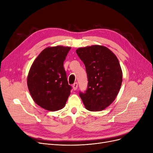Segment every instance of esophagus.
I'll list each match as a JSON object with an SVG mask.
<instances>
[{
  "label": "esophagus",
  "instance_id": "34e87169",
  "mask_svg": "<svg viewBox=\"0 0 153 153\" xmlns=\"http://www.w3.org/2000/svg\"><path fill=\"white\" fill-rule=\"evenodd\" d=\"M77 87H78V84H77V82H75V84H73V88L74 90L76 91L77 89Z\"/></svg>",
  "mask_w": 153,
  "mask_h": 153
}]
</instances>
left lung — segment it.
Returning <instances> with one entry per match:
<instances>
[{
  "mask_svg": "<svg viewBox=\"0 0 153 153\" xmlns=\"http://www.w3.org/2000/svg\"><path fill=\"white\" fill-rule=\"evenodd\" d=\"M76 52L87 75V89L79 94L83 103L88 110H103L115 100L121 89L123 73L118 59L104 46L79 48Z\"/></svg>",
  "mask_w": 153,
  "mask_h": 153,
  "instance_id": "left-lung-1",
  "label": "left lung"
}]
</instances>
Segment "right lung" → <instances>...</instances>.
I'll return each instance as SVG.
<instances>
[{
  "mask_svg": "<svg viewBox=\"0 0 153 153\" xmlns=\"http://www.w3.org/2000/svg\"><path fill=\"white\" fill-rule=\"evenodd\" d=\"M71 47L57 46L44 49L32 63L27 86L35 103L49 111L62 109L70 95L63 64Z\"/></svg>",
  "mask_w": 153,
  "mask_h": 153,
  "instance_id": "add662e5",
  "label": "right lung"
}]
</instances>
